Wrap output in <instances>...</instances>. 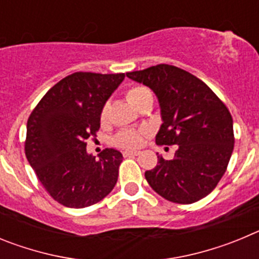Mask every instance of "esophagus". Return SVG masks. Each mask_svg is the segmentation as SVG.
<instances>
[{
  "instance_id": "1",
  "label": "esophagus",
  "mask_w": 259,
  "mask_h": 259,
  "mask_svg": "<svg viewBox=\"0 0 259 259\" xmlns=\"http://www.w3.org/2000/svg\"><path fill=\"white\" fill-rule=\"evenodd\" d=\"M140 152H137V150H124L123 152V155L124 157H135V155H137Z\"/></svg>"
}]
</instances>
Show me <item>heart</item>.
I'll return each mask as SVG.
<instances>
[{
	"mask_svg": "<svg viewBox=\"0 0 259 259\" xmlns=\"http://www.w3.org/2000/svg\"><path fill=\"white\" fill-rule=\"evenodd\" d=\"M150 95L149 91L143 87H134V88L128 89L127 92V100L130 101V104L134 105L135 107L137 106V104L143 100L145 96ZM107 118V105H105L102 107L101 111V120L104 122L105 119ZM144 140V132L140 130H125V131L119 132L118 135L114 139V143L119 148H124V149H134L143 144Z\"/></svg>",
	"mask_w": 259,
	"mask_h": 259,
	"instance_id": "heart-1",
	"label": "heart"
}]
</instances>
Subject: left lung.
<instances>
[{
	"label": "left lung",
	"instance_id": "left-lung-1",
	"mask_svg": "<svg viewBox=\"0 0 259 259\" xmlns=\"http://www.w3.org/2000/svg\"><path fill=\"white\" fill-rule=\"evenodd\" d=\"M125 75L157 96L162 124L155 143L178 145L172 159L158 155L157 166L146 171L149 185L171 202L206 197L226 172L233 150V120L226 105L198 77L175 66Z\"/></svg>",
	"mask_w": 259,
	"mask_h": 259
}]
</instances>
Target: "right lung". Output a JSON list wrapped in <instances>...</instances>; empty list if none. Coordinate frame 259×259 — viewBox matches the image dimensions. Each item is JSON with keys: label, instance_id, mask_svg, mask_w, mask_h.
I'll return each instance as SVG.
<instances>
[{"label": "right lung", "instance_id": "obj_1", "mask_svg": "<svg viewBox=\"0 0 259 259\" xmlns=\"http://www.w3.org/2000/svg\"><path fill=\"white\" fill-rule=\"evenodd\" d=\"M123 80L124 74L75 72L50 88L29 115L26 157L63 206H91L115 187L122 153L106 148L96 158L87 140L96 136L102 107Z\"/></svg>", "mask_w": 259, "mask_h": 259}]
</instances>
